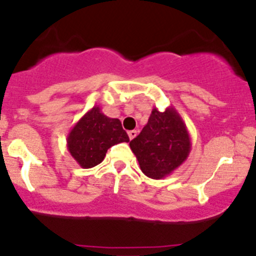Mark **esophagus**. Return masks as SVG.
<instances>
[{
	"instance_id": "esophagus-1",
	"label": "esophagus",
	"mask_w": 256,
	"mask_h": 256,
	"mask_svg": "<svg viewBox=\"0 0 256 256\" xmlns=\"http://www.w3.org/2000/svg\"><path fill=\"white\" fill-rule=\"evenodd\" d=\"M137 134H138L137 130H130V132H128V137H130V140H133V138H136V137H137Z\"/></svg>"
}]
</instances>
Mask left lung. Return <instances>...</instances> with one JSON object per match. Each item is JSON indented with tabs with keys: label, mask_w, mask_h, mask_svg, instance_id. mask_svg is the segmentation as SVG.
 Returning <instances> with one entry per match:
<instances>
[{
	"label": "left lung",
	"mask_w": 256,
	"mask_h": 256,
	"mask_svg": "<svg viewBox=\"0 0 256 256\" xmlns=\"http://www.w3.org/2000/svg\"><path fill=\"white\" fill-rule=\"evenodd\" d=\"M143 174L153 180L170 176L187 160L191 138L184 119L174 106L153 108L142 132L130 143Z\"/></svg>",
	"instance_id": "1"
}]
</instances>
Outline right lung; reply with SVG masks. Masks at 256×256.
<instances>
[{"instance_id": "1", "label": "right lung", "mask_w": 256, "mask_h": 256, "mask_svg": "<svg viewBox=\"0 0 256 256\" xmlns=\"http://www.w3.org/2000/svg\"><path fill=\"white\" fill-rule=\"evenodd\" d=\"M130 142V137L116 118H109L96 106L70 130L66 147L82 168H92L106 157L112 146Z\"/></svg>"}]
</instances>
